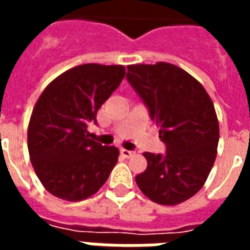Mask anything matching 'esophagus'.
<instances>
[{"label": "esophagus", "instance_id": "1", "mask_svg": "<svg viewBox=\"0 0 250 250\" xmlns=\"http://www.w3.org/2000/svg\"><path fill=\"white\" fill-rule=\"evenodd\" d=\"M121 154L123 157H125V158H128V157L132 156L133 152H131V150H127V149H121Z\"/></svg>", "mask_w": 250, "mask_h": 250}]
</instances>
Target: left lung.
Returning a JSON list of instances; mask_svg holds the SVG:
<instances>
[{
	"mask_svg": "<svg viewBox=\"0 0 250 250\" xmlns=\"http://www.w3.org/2000/svg\"><path fill=\"white\" fill-rule=\"evenodd\" d=\"M127 80L160 128L165 154L144 153L136 175L141 192L160 205H176L201 189L217 157L219 125L205 88L175 64H131Z\"/></svg>",
	"mask_w": 250,
	"mask_h": 250,
	"instance_id": "obj_1",
	"label": "left lung"
}]
</instances>
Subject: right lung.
I'll use <instances>...</instances> for the list:
<instances>
[{"label":"right lung","mask_w":250,"mask_h":250,"mask_svg":"<svg viewBox=\"0 0 250 250\" xmlns=\"http://www.w3.org/2000/svg\"><path fill=\"white\" fill-rule=\"evenodd\" d=\"M125 75V66L80 64L41 93L28 125V152L45 189L67 201L94 194L109 178L119 150L90 139L89 123Z\"/></svg>","instance_id":"add662e5"}]
</instances>
